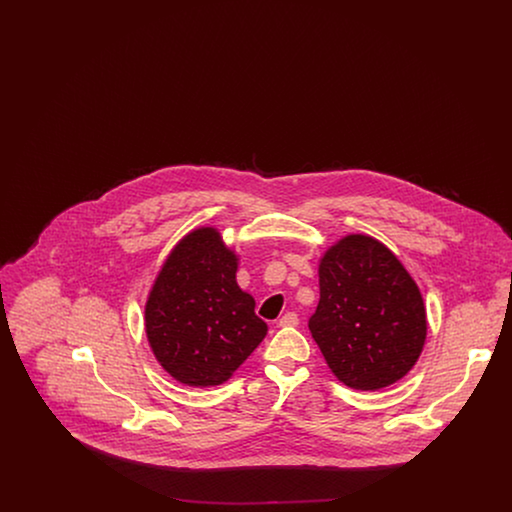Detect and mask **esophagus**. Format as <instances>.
Segmentation results:
<instances>
[{
    "mask_svg": "<svg viewBox=\"0 0 512 512\" xmlns=\"http://www.w3.org/2000/svg\"><path fill=\"white\" fill-rule=\"evenodd\" d=\"M299 324V317L295 313H286L284 317L278 320V326L282 328H290V326H297Z\"/></svg>",
    "mask_w": 512,
    "mask_h": 512,
    "instance_id": "obj_1",
    "label": "esophagus"
}]
</instances>
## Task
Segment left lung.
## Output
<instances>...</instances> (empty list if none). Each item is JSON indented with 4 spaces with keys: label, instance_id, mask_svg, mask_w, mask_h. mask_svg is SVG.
<instances>
[{
    "label": "left lung",
    "instance_id": "8db88e82",
    "mask_svg": "<svg viewBox=\"0 0 512 512\" xmlns=\"http://www.w3.org/2000/svg\"><path fill=\"white\" fill-rule=\"evenodd\" d=\"M309 330L338 380L374 391L401 380L426 341V309L411 274L378 240L351 234L318 267Z\"/></svg>",
    "mask_w": 512,
    "mask_h": 512
}]
</instances>
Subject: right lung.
<instances>
[{
	"label": "right lung",
	"mask_w": 512,
	"mask_h": 512,
	"mask_svg": "<svg viewBox=\"0 0 512 512\" xmlns=\"http://www.w3.org/2000/svg\"><path fill=\"white\" fill-rule=\"evenodd\" d=\"M238 257L215 228H197L167 257L146 303L153 355L174 380L226 382L267 336L255 299L236 282Z\"/></svg>",
	"instance_id": "obj_1"
}]
</instances>
